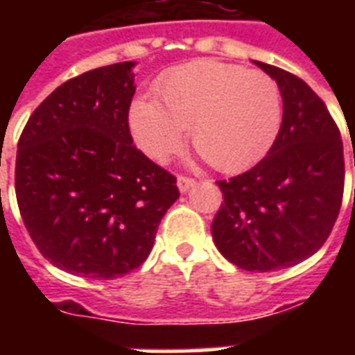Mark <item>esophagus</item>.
Returning <instances> with one entry per match:
<instances>
[{"label": "esophagus", "instance_id": "1", "mask_svg": "<svg viewBox=\"0 0 355 355\" xmlns=\"http://www.w3.org/2000/svg\"><path fill=\"white\" fill-rule=\"evenodd\" d=\"M193 184H195L193 178L184 177V175H178V178H177V186H178V189H180V191H182V193H186V191H188V189L191 188V186H193Z\"/></svg>", "mask_w": 355, "mask_h": 355}]
</instances>
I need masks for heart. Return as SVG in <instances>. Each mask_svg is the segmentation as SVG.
Masks as SVG:
<instances>
[{"mask_svg": "<svg viewBox=\"0 0 355 355\" xmlns=\"http://www.w3.org/2000/svg\"><path fill=\"white\" fill-rule=\"evenodd\" d=\"M158 97H139L128 112L139 149L166 162L191 134L211 166L237 173L259 162L275 145L282 127V92L259 69L219 60H197L162 75Z\"/></svg>", "mask_w": 355, "mask_h": 355, "instance_id": "1", "label": "heart"}]
</instances>
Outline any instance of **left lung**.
I'll return each mask as SVG.
<instances>
[{
    "label": "left lung",
    "mask_w": 355,
    "mask_h": 355,
    "mask_svg": "<svg viewBox=\"0 0 355 355\" xmlns=\"http://www.w3.org/2000/svg\"><path fill=\"white\" fill-rule=\"evenodd\" d=\"M254 64L280 88L282 127L252 169L217 180L223 202L211 236L230 263L269 272L300 263L324 245L341 210L345 156L322 99L297 75Z\"/></svg>",
    "instance_id": "obj_1"
}]
</instances>
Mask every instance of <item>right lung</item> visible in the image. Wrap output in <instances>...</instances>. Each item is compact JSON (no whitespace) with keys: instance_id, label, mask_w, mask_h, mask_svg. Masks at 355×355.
I'll list each match as a JSON object with an SVG mask.
<instances>
[{"instance_id":"obj_1","label":"right lung","mask_w":355,"mask_h":355,"mask_svg":"<svg viewBox=\"0 0 355 355\" xmlns=\"http://www.w3.org/2000/svg\"><path fill=\"white\" fill-rule=\"evenodd\" d=\"M134 62L60 85L31 114L18 141L16 199L42 256L73 275L112 280L138 269L180 197L128 128Z\"/></svg>"}]
</instances>
